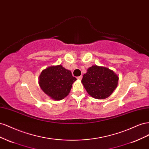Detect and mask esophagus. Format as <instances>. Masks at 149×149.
I'll return each instance as SVG.
<instances>
[{"mask_svg": "<svg viewBox=\"0 0 149 149\" xmlns=\"http://www.w3.org/2000/svg\"><path fill=\"white\" fill-rule=\"evenodd\" d=\"M82 78H83L82 76H78V77H77V79H79V80H81Z\"/></svg>", "mask_w": 149, "mask_h": 149, "instance_id": "34e87169", "label": "esophagus"}]
</instances>
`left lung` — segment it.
I'll list each match as a JSON object with an SVG mask.
<instances>
[{
	"label": "left lung",
	"mask_w": 149,
	"mask_h": 149,
	"mask_svg": "<svg viewBox=\"0 0 149 149\" xmlns=\"http://www.w3.org/2000/svg\"><path fill=\"white\" fill-rule=\"evenodd\" d=\"M119 76L106 67L93 65L83 74L81 83L93 98L102 100L110 96L118 86Z\"/></svg>",
	"instance_id": "obj_1"
}]
</instances>
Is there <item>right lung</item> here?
Segmentation results:
<instances>
[{"mask_svg":"<svg viewBox=\"0 0 149 149\" xmlns=\"http://www.w3.org/2000/svg\"><path fill=\"white\" fill-rule=\"evenodd\" d=\"M40 88L52 100L60 101L68 95L76 78L61 65L43 70L38 78Z\"/></svg>","mask_w":149,"mask_h":149,"instance_id":"right-lung-1","label":"right lung"}]
</instances>
